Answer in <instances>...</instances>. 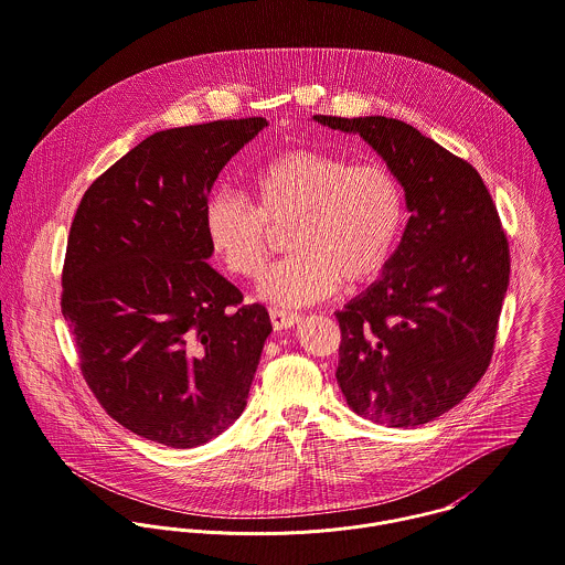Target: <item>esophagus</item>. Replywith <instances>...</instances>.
Segmentation results:
<instances>
[{"instance_id": "1", "label": "esophagus", "mask_w": 565, "mask_h": 565, "mask_svg": "<svg viewBox=\"0 0 565 565\" xmlns=\"http://www.w3.org/2000/svg\"><path fill=\"white\" fill-rule=\"evenodd\" d=\"M269 318H271V324H274L276 331H285V329H291V327L302 322V316L289 313V311H280V309H271Z\"/></svg>"}]
</instances>
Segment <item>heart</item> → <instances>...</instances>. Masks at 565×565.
I'll return each instance as SVG.
<instances>
[{
    "mask_svg": "<svg viewBox=\"0 0 565 565\" xmlns=\"http://www.w3.org/2000/svg\"><path fill=\"white\" fill-rule=\"evenodd\" d=\"M247 196L252 204L227 190L207 199V245L230 274L254 280L267 265L269 227L289 223L291 256L258 285V296L282 309L322 302L342 280H371L390 260L405 221L403 186L387 167L309 149L282 151L258 167Z\"/></svg>",
    "mask_w": 565,
    "mask_h": 565,
    "instance_id": "obj_1",
    "label": "heart"
}]
</instances>
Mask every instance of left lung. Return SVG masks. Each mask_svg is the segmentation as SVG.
Here are the masks:
<instances>
[{
	"label": "left lung",
	"instance_id": "obj_1",
	"mask_svg": "<svg viewBox=\"0 0 565 565\" xmlns=\"http://www.w3.org/2000/svg\"><path fill=\"white\" fill-rule=\"evenodd\" d=\"M360 136L396 175L409 212L381 278L335 313L338 383L387 427H416L460 403L489 369L511 258L478 171L396 118L313 116Z\"/></svg>",
	"mask_w": 565,
	"mask_h": 565
}]
</instances>
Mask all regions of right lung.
I'll use <instances>...</instances> for the list:
<instances>
[{
  "instance_id": "right-lung-1",
  "label": "right lung",
  "mask_w": 565,
  "mask_h": 565,
  "mask_svg": "<svg viewBox=\"0 0 565 565\" xmlns=\"http://www.w3.org/2000/svg\"><path fill=\"white\" fill-rule=\"evenodd\" d=\"M267 127L216 120L149 136L83 194L70 227L61 309L81 371L111 418L175 449L245 409L265 340L263 305L207 258L203 210L223 167Z\"/></svg>"
}]
</instances>
